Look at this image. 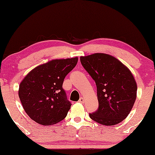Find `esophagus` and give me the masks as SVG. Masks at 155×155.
I'll return each mask as SVG.
<instances>
[{
  "instance_id": "34e87169",
  "label": "esophagus",
  "mask_w": 155,
  "mask_h": 155,
  "mask_svg": "<svg viewBox=\"0 0 155 155\" xmlns=\"http://www.w3.org/2000/svg\"><path fill=\"white\" fill-rule=\"evenodd\" d=\"M79 102L80 103H82V104L84 102V99L83 98V97H80V99H79Z\"/></svg>"
}]
</instances>
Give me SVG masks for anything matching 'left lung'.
<instances>
[{"label": "left lung", "instance_id": "8db88e82", "mask_svg": "<svg viewBox=\"0 0 155 155\" xmlns=\"http://www.w3.org/2000/svg\"><path fill=\"white\" fill-rule=\"evenodd\" d=\"M80 62L97 85L99 108L90 117L104 126L119 124L130 114L136 99L137 84L133 74L109 54L81 56Z\"/></svg>", "mask_w": 155, "mask_h": 155}]
</instances>
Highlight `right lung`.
<instances>
[{
	"instance_id": "obj_1",
	"label": "right lung",
	"mask_w": 155,
	"mask_h": 155,
	"mask_svg": "<svg viewBox=\"0 0 155 155\" xmlns=\"http://www.w3.org/2000/svg\"><path fill=\"white\" fill-rule=\"evenodd\" d=\"M78 61V57L55 59L36 67L25 76L20 84L18 94L31 119L49 126L66 117L71 103L67 99L63 83Z\"/></svg>"
}]
</instances>
